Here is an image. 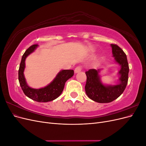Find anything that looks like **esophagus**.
<instances>
[{
  "label": "esophagus",
  "instance_id": "1",
  "mask_svg": "<svg viewBox=\"0 0 146 146\" xmlns=\"http://www.w3.org/2000/svg\"><path fill=\"white\" fill-rule=\"evenodd\" d=\"M81 70H82V68H81L80 66H77V67L76 68V69H75L74 72L76 74H77V73L80 72L81 71Z\"/></svg>",
  "mask_w": 146,
  "mask_h": 146
}]
</instances>
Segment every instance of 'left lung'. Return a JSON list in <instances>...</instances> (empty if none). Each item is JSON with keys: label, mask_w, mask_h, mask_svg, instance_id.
I'll return each instance as SVG.
<instances>
[{"label": "left lung", "mask_w": 146, "mask_h": 146, "mask_svg": "<svg viewBox=\"0 0 146 146\" xmlns=\"http://www.w3.org/2000/svg\"><path fill=\"white\" fill-rule=\"evenodd\" d=\"M115 63L120 66L117 74L119 78L115 85L104 83L99 74L102 69H90L85 72L86 83L85 91L88 98L98 103H109L118 98L125 90L129 78V67L127 56L116 44L110 45Z\"/></svg>", "instance_id": "1"}]
</instances>
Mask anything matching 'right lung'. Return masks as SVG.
Instances as JSON below:
<instances>
[{"label":"right lung","mask_w":146,"mask_h":146,"mask_svg":"<svg viewBox=\"0 0 146 146\" xmlns=\"http://www.w3.org/2000/svg\"><path fill=\"white\" fill-rule=\"evenodd\" d=\"M38 47V44L30 46L23 55L18 72L19 82L24 93L29 98L38 102H47L58 98L62 93L66 82L74 76V70H61L47 86L38 89L29 86L24 74L25 68V60Z\"/></svg>","instance_id":"right-lung-1"}]
</instances>
